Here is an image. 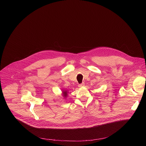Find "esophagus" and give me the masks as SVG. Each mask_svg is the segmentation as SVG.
<instances>
[{
	"mask_svg": "<svg viewBox=\"0 0 146 146\" xmlns=\"http://www.w3.org/2000/svg\"><path fill=\"white\" fill-rule=\"evenodd\" d=\"M84 86V83H83L80 84H79V85H78V86L79 87H82V86Z\"/></svg>",
	"mask_w": 146,
	"mask_h": 146,
	"instance_id": "1",
	"label": "esophagus"
}]
</instances>
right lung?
<instances>
[{"label": "right lung", "mask_w": 146, "mask_h": 146, "mask_svg": "<svg viewBox=\"0 0 146 146\" xmlns=\"http://www.w3.org/2000/svg\"><path fill=\"white\" fill-rule=\"evenodd\" d=\"M63 96L64 97H67V90H63Z\"/></svg>", "instance_id": "obj_1"}]
</instances>
